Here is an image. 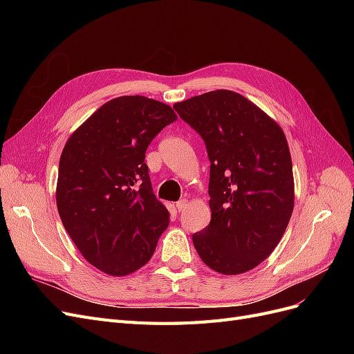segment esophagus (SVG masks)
Masks as SVG:
<instances>
[{
    "label": "esophagus",
    "mask_w": 354,
    "mask_h": 354,
    "mask_svg": "<svg viewBox=\"0 0 354 354\" xmlns=\"http://www.w3.org/2000/svg\"><path fill=\"white\" fill-rule=\"evenodd\" d=\"M176 207H177V209H178V211H183V209H186V207H187V201H186V199H180V201L176 203Z\"/></svg>",
    "instance_id": "obj_1"
}]
</instances>
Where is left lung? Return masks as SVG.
I'll return each mask as SVG.
<instances>
[{
  "label": "left lung",
  "instance_id": "8db88e82",
  "mask_svg": "<svg viewBox=\"0 0 354 354\" xmlns=\"http://www.w3.org/2000/svg\"><path fill=\"white\" fill-rule=\"evenodd\" d=\"M174 109L205 142L209 158L208 227L194 245L209 269L239 274L282 239L294 209L291 153L282 128L229 90L178 102Z\"/></svg>",
  "mask_w": 354,
  "mask_h": 354
}]
</instances>
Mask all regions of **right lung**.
I'll return each mask as SVG.
<instances>
[{"mask_svg":"<svg viewBox=\"0 0 354 354\" xmlns=\"http://www.w3.org/2000/svg\"><path fill=\"white\" fill-rule=\"evenodd\" d=\"M177 115L145 95H122L95 111L66 142L59 162V216L80 252L111 276L143 267L168 227L152 190L146 149Z\"/></svg>","mask_w":354,"mask_h":354,"instance_id":"right-lung-1","label":"right lung"}]
</instances>
